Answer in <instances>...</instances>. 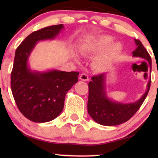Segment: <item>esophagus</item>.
Masks as SVG:
<instances>
[{"label":"esophagus","instance_id":"esophagus-1","mask_svg":"<svg viewBox=\"0 0 158 158\" xmlns=\"http://www.w3.org/2000/svg\"><path fill=\"white\" fill-rule=\"evenodd\" d=\"M79 79L81 80V81H88V76L86 74H84V73H83V74H81V75H80Z\"/></svg>","mask_w":158,"mask_h":158}]
</instances>
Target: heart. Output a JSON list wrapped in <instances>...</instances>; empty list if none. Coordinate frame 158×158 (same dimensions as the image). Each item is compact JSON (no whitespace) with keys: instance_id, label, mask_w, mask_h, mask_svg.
I'll return each mask as SVG.
<instances>
[{"instance_id":"obj_1","label":"heart","mask_w":158,"mask_h":158,"mask_svg":"<svg viewBox=\"0 0 158 158\" xmlns=\"http://www.w3.org/2000/svg\"><path fill=\"white\" fill-rule=\"evenodd\" d=\"M114 37L110 35H101L94 40L85 42L79 49L82 56L97 55L92 62V67L97 72H105L117 61L123 52V44L120 42H114ZM75 60L79 62L77 57Z\"/></svg>"}]
</instances>
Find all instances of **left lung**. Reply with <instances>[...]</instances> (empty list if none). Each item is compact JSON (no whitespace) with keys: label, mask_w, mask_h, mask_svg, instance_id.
<instances>
[{"label":"left lung","mask_w":158,"mask_h":158,"mask_svg":"<svg viewBox=\"0 0 158 158\" xmlns=\"http://www.w3.org/2000/svg\"><path fill=\"white\" fill-rule=\"evenodd\" d=\"M136 47L132 52L133 57L143 58L148 62L151 71L152 60L142 42L135 40ZM106 74H100L92 77L88 83V112L94 121L103 126H116L130 119L141 106L148 96L150 88L151 79L147 85V90L141 98L131 103H123L109 98L106 89Z\"/></svg>","instance_id":"1"}]
</instances>
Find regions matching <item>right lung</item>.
Listing matches in <instances>:
<instances>
[{
	"label": "right lung",
	"instance_id": "right-lung-1",
	"mask_svg": "<svg viewBox=\"0 0 158 158\" xmlns=\"http://www.w3.org/2000/svg\"><path fill=\"white\" fill-rule=\"evenodd\" d=\"M63 29V24H59L32 32L16 50L10 78L12 94L19 111L31 122H48L57 118L63 110L67 93L78 81L77 72L32 70L29 64L36 44L55 40Z\"/></svg>",
	"mask_w": 158,
	"mask_h": 158
}]
</instances>
